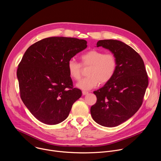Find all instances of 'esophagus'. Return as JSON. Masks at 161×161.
<instances>
[{"label":"esophagus","instance_id":"esophagus-1","mask_svg":"<svg viewBox=\"0 0 161 161\" xmlns=\"http://www.w3.org/2000/svg\"><path fill=\"white\" fill-rule=\"evenodd\" d=\"M82 94H83V95H86V94H88V92H86V91H83L82 92Z\"/></svg>","mask_w":161,"mask_h":161}]
</instances>
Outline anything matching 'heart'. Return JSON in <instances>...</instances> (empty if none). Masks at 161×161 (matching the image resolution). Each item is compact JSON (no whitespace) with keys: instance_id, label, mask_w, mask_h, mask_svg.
Listing matches in <instances>:
<instances>
[{"instance_id":"obj_1","label":"heart","mask_w":161,"mask_h":161,"mask_svg":"<svg viewBox=\"0 0 161 161\" xmlns=\"http://www.w3.org/2000/svg\"><path fill=\"white\" fill-rule=\"evenodd\" d=\"M81 64L71 58L67 62V72L69 76L79 80L83 67H89L88 76L83 78L77 86L83 90H88L98 86L99 83L106 84L114 76L117 68V58L112 53H106L97 50H91L83 53L81 57Z\"/></svg>"}]
</instances>
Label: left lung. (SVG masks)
Returning a JSON list of instances; mask_svg holds the SVG:
<instances>
[{
	"mask_svg": "<svg viewBox=\"0 0 161 161\" xmlns=\"http://www.w3.org/2000/svg\"><path fill=\"white\" fill-rule=\"evenodd\" d=\"M102 47L115 55L117 68L113 78L94 91L96 103L90 108L95 122L108 127H116L129 119L141 107L148 78L143 60L133 48L113 39L100 40Z\"/></svg>",
	"mask_w": 161,
	"mask_h": 161,
	"instance_id": "1",
	"label": "left lung"
}]
</instances>
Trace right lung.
<instances>
[{
    "instance_id": "obj_1",
    "label": "right lung",
    "mask_w": 161,
    "mask_h": 161,
    "mask_svg": "<svg viewBox=\"0 0 161 161\" xmlns=\"http://www.w3.org/2000/svg\"><path fill=\"white\" fill-rule=\"evenodd\" d=\"M86 43L74 37H48L31 45L23 56L17 69L20 97L40 122H63L81 96V91L73 87L67 67Z\"/></svg>"
}]
</instances>
